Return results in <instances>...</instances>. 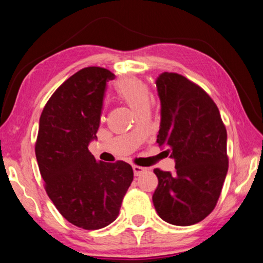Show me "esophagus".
<instances>
[{"label":"esophagus","instance_id":"1","mask_svg":"<svg viewBox=\"0 0 263 263\" xmlns=\"http://www.w3.org/2000/svg\"><path fill=\"white\" fill-rule=\"evenodd\" d=\"M146 171H147V169L144 168V167H140V166H133V172H135V175H136V176H140V175H142Z\"/></svg>","mask_w":263,"mask_h":263}]
</instances>
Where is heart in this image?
I'll use <instances>...</instances> for the list:
<instances>
[{"mask_svg":"<svg viewBox=\"0 0 263 263\" xmlns=\"http://www.w3.org/2000/svg\"><path fill=\"white\" fill-rule=\"evenodd\" d=\"M115 91L117 99L127 104L137 114L142 109L149 108L152 95L149 88L140 80H122L116 84Z\"/></svg>","mask_w":263,"mask_h":263,"instance_id":"1","label":"heart"}]
</instances>
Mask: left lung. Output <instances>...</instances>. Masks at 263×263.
I'll use <instances>...</instances> for the list:
<instances>
[{"instance_id":"8db88e82","label":"left lung","mask_w":263,"mask_h":263,"mask_svg":"<svg viewBox=\"0 0 263 263\" xmlns=\"http://www.w3.org/2000/svg\"><path fill=\"white\" fill-rule=\"evenodd\" d=\"M161 103L157 142L175 160V174L154 169L153 204L161 219L189 226L210 215L229 169L228 133L219 110L203 89L176 73L155 81Z\"/></svg>"}]
</instances>
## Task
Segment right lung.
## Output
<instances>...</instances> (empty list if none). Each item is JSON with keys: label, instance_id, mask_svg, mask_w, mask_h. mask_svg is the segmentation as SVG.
I'll list each match as a JSON object with an SVG mask.
<instances>
[{"label": "right lung", "instance_id": "right-lung-1", "mask_svg": "<svg viewBox=\"0 0 263 263\" xmlns=\"http://www.w3.org/2000/svg\"><path fill=\"white\" fill-rule=\"evenodd\" d=\"M115 75L87 67L57 89L44 108L35 158L45 189L62 217L84 230L111 224L133 180L130 164L97 162L88 146L96 140L106 82Z\"/></svg>", "mask_w": 263, "mask_h": 263}]
</instances>
